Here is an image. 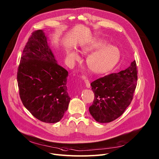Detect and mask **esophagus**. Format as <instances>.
Segmentation results:
<instances>
[{
    "label": "esophagus",
    "mask_w": 159,
    "mask_h": 159,
    "mask_svg": "<svg viewBox=\"0 0 159 159\" xmlns=\"http://www.w3.org/2000/svg\"><path fill=\"white\" fill-rule=\"evenodd\" d=\"M84 82H85V86L87 87L88 88H90L91 87V84H90V82L89 80H84Z\"/></svg>",
    "instance_id": "34e87169"
}]
</instances>
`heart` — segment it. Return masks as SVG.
<instances>
[{"instance_id": "1", "label": "heart", "mask_w": 159, "mask_h": 159, "mask_svg": "<svg viewBox=\"0 0 159 159\" xmlns=\"http://www.w3.org/2000/svg\"><path fill=\"white\" fill-rule=\"evenodd\" d=\"M107 44L105 41L94 40L89 44L81 47L82 53H91L86 58L85 64L94 74L100 75L107 73L116 66L120 60L119 50L112 46L106 47ZM66 57L71 65H74L75 61L80 58L78 52L75 51H68Z\"/></svg>"}]
</instances>
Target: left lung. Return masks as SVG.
Listing matches in <instances>:
<instances>
[{
  "instance_id": "1",
  "label": "left lung",
  "mask_w": 159,
  "mask_h": 159,
  "mask_svg": "<svg viewBox=\"0 0 159 159\" xmlns=\"http://www.w3.org/2000/svg\"><path fill=\"white\" fill-rule=\"evenodd\" d=\"M137 74L134 60L125 70L99 78L91 84L94 99L89 110L96 121L110 122L123 114L133 98Z\"/></svg>"
}]
</instances>
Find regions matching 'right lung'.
I'll return each instance as SVG.
<instances>
[{
    "label": "right lung",
    "instance_id": "1",
    "mask_svg": "<svg viewBox=\"0 0 159 159\" xmlns=\"http://www.w3.org/2000/svg\"><path fill=\"white\" fill-rule=\"evenodd\" d=\"M42 30L34 32L23 51L17 72L19 93L25 107L46 123L59 122L70 98L68 72L57 63Z\"/></svg>",
    "mask_w": 159,
    "mask_h": 159
}]
</instances>
